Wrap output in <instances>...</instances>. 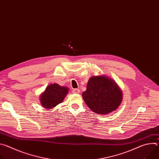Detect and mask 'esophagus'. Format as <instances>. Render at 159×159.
<instances>
[{"instance_id": "1", "label": "esophagus", "mask_w": 159, "mask_h": 159, "mask_svg": "<svg viewBox=\"0 0 159 159\" xmlns=\"http://www.w3.org/2000/svg\"><path fill=\"white\" fill-rule=\"evenodd\" d=\"M72 93L74 94H79L80 93V90L78 89H74L72 90Z\"/></svg>"}]
</instances>
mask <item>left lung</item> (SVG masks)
Here are the masks:
<instances>
[{"label":"left lung","mask_w":159,"mask_h":159,"mask_svg":"<svg viewBox=\"0 0 159 159\" xmlns=\"http://www.w3.org/2000/svg\"><path fill=\"white\" fill-rule=\"evenodd\" d=\"M121 90L112 79L104 76H93L87 82L82 98L88 107L97 114L107 115L120 105Z\"/></svg>","instance_id":"obj_1"}]
</instances>
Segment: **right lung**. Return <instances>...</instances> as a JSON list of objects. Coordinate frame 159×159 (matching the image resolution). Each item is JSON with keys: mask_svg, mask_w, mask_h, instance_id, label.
Segmentation results:
<instances>
[{"mask_svg": "<svg viewBox=\"0 0 159 159\" xmlns=\"http://www.w3.org/2000/svg\"><path fill=\"white\" fill-rule=\"evenodd\" d=\"M69 90L68 87L60 86L55 83L49 85L40 96L41 105L47 109L53 108L63 102Z\"/></svg>", "mask_w": 159, "mask_h": 159, "instance_id": "add662e5", "label": "right lung"}]
</instances>
